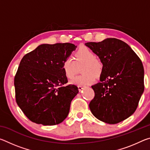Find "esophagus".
Instances as JSON below:
<instances>
[{"label":"esophagus","instance_id":"esophagus-1","mask_svg":"<svg viewBox=\"0 0 150 150\" xmlns=\"http://www.w3.org/2000/svg\"><path fill=\"white\" fill-rule=\"evenodd\" d=\"M83 87H84V86H81V85H78V89L79 91H81V90L83 89Z\"/></svg>","mask_w":150,"mask_h":150}]
</instances>
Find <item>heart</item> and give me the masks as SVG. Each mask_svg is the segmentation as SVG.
<instances>
[{"mask_svg":"<svg viewBox=\"0 0 150 150\" xmlns=\"http://www.w3.org/2000/svg\"><path fill=\"white\" fill-rule=\"evenodd\" d=\"M75 60L67 58L62 64V69L65 77L71 79L79 71V68L83 74L77 76L71 81V83L77 85H88L95 82V76L100 77L103 72V63L100 59L95 57L91 50L87 47H81L75 53Z\"/></svg>","mask_w":150,"mask_h":150,"instance_id":"1","label":"heart"}]
</instances>
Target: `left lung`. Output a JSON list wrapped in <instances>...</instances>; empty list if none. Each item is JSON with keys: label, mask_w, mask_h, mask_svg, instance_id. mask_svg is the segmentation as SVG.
<instances>
[{"label": "left lung", "mask_w": 150, "mask_h": 150, "mask_svg": "<svg viewBox=\"0 0 150 150\" xmlns=\"http://www.w3.org/2000/svg\"><path fill=\"white\" fill-rule=\"evenodd\" d=\"M103 63L100 82L91 86L95 96L89 108L95 117L115 124L128 118L136 111L144 90L142 61L129 45L116 38L87 42Z\"/></svg>", "instance_id": "8db88e82"}]
</instances>
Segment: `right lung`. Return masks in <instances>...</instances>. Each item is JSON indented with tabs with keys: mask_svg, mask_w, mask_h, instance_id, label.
<instances>
[{
	"mask_svg": "<svg viewBox=\"0 0 150 150\" xmlns=\"http://www.w3.org/2000/svg\"><path fill=\"white\" fill-rule=\"evenodd\" d=\"M77 46L70 43L42 44L22 57L14 77L17 105L33 122L58 124L69 114L71 102L79 93L62 69L64 60Z\"/></svg>",
	"mask_w": 150,
	"mask_h": 150,
	"instance_id": "obj_1",
	"label": "right lung"
}]
</instances>
